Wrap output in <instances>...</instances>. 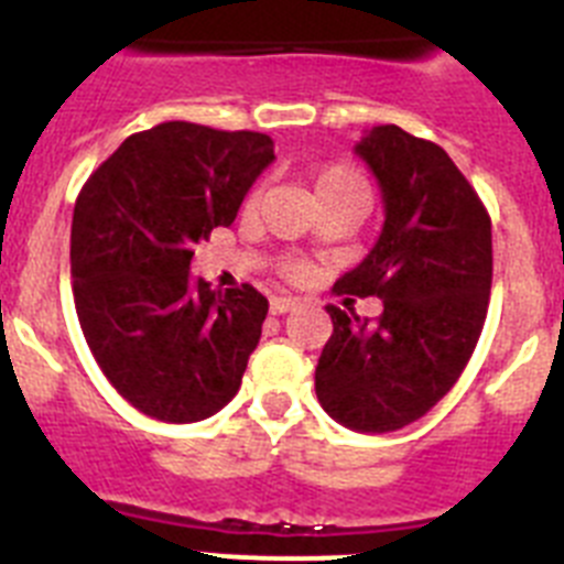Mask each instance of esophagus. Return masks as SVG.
<instances>
[{
	"label": "esophagus",
	"mask_w": 564,
	"mask_h": 564,
	"mask_svg": "<svg viewBox=\"0 0 564 564\" xmlns=\"http://www.w3.org/2000/svg\"><path fill=\"white\" fill-rule=\"evenodd\" d=\"M296 305H299V302L293 296H273L271 299V313H273V316H282V313L293 311Z\"/></svg>",
	"instance_id": "34e87169"
}]
</instances>
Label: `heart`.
<instances>
[{
	"mask_svg": "<svg viewBox=\"0 0 564 564\" xmlns=\"http://www.w3.org/2000/svg\"><path fill=\"white\" fill-rule=\"evenodd\" d=\"M361 186V181H358V174L350 172L347 166H330L325 169V172H318L316 177V192H322V188H330V186Z\"/></svg>",
	"mask_w": 564,
	"mask_h": 564,
	"instance_id": "heart-1",
	"label": "heart"
}]
</instances>
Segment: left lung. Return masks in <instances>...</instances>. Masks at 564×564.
Masks as SVG:
<instances>
[{
  "mask_svg": "<svg viewBox=\"0 0 564 564\" xmlns=\"http://www.w3.org/2000/svg\"><path fill=\"white\" fill-rule=\"evenodd\" d=\"M356 154L376 174L383 228L336 293L383 299L378 322L327 305L333 336L316 367L327 415L383 435L423 417L455 387L480 338L491 293V217L437 143L395 123Z\"/></svg>",
  "mask_w": 564,
  "mask_h": 564,
  "instance_id": "1",
  "label": "left lung"
}]
</instances>
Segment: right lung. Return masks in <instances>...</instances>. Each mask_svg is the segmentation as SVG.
Segmentation results:
<instances>
[{
    "instance_id": "right-lung-1",
    "label": "right lung",
    "mask_w": 564,
    "mask_h": 564,
    "mask_svg": "<svg viewBox=\"0 0 564 564\" xmlns=\"http://www.w3.org/2000/svg\"><path fill=\"white\" fill-rule=\"evenodd\" d=\"M271 161L262 132L169 121L129 134L84 183L69 234L78 322L143 415L194 423L237 395L268 299L251 285L212 291L188 265Z\"/></svg>"
}]
</instances>
